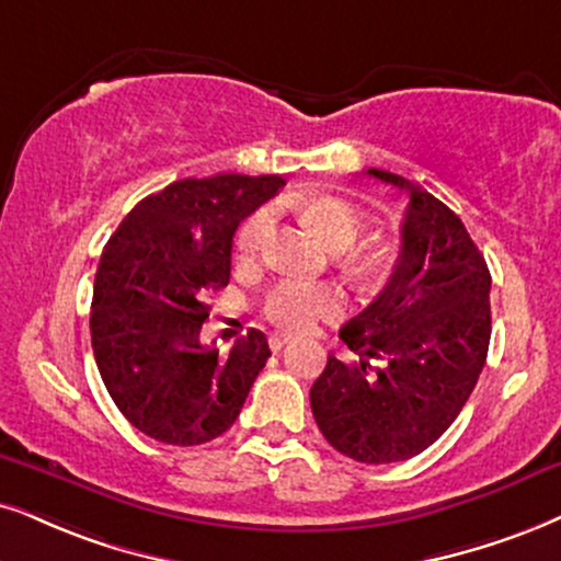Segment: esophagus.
Instances as JSON below:
<instances>
[{
  "label": "esophagus",
  "mask_w": 561,
  "mask_h": 561,
  "mask_svg": "<svg viewBox=\"0 0 561 561\" xmlns=\"http://www.w3.org/2000/svg\"><path fill=\"white\" fill-rule=\"evenodd\" d=\"M287 342H289L287 336H272V339H268V344H272V350H274V352H279L282 346H285Z\"/></svg>",
  "instance_id": "esophagus-1"
}]
</instances>
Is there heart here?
<instances>
[{
  "label": "heart",
  "mask_w": 561,
  "mask_h": 561,
  "mask_svg": "<svg viewBox=\"0 0 561 561\" xmlns=\"http://www.w3.org/2000/svg\"><path fill=\"white\" fill-rule=\"evenodd\" d=\"M308 217L316 228L331 240V245L350 248L357 240L359 217L350 204L339 198H316L308 204ZM276 215L272 204L253 209L238 228V251L243 256H256L264 251L274 236ZM344 297L339 289L325 285H310V282L285 279L274 285L264 295V313L285 331L305 333L316 329L318 321L336 316L342 310Z\"/></svg>",
  "instance_id": "b5f03b06"
}]
</instances>
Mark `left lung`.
<instances>
[{"instance_id":"8db88e82","label":"left lung","mask_w":561,"mask_h":561,"mask_svg":"<svg viewBox=\"0 0 561 561\" xmlns=\"http://www.w3.org/2000/svg\"><path fill=\"white\" fill-rule=\"evenodd\" d=\"M365 175L409 196L401 251L378 300L339 331L357 359L329 354L310 407L346 458L396 463L427 450L469 401L492 333V276L439 198L388 170Z\"/></svg>"}]
</instances>
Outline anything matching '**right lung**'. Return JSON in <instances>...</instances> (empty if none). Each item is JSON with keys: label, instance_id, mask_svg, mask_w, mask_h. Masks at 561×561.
<instances>
[{"label": "right lung", "instance_id": "add662e5", "mask_svg": "<svg viewBox=\"0 0 561 561\" xmlns=\"http://www.w3.org/2000/svg\"><path fill=\"white\" fill-rule=\"evenodd\" d=\"M285 186L279 175L183 179L141 198L103 248L90 336L113 403L168 445L228 432L264 370L266 336L248 329L230 352L202 344L209 293L228 287L240 219Z\"/></svg>", "mask_w": 561, "mask_h": 561}]
</instances>
